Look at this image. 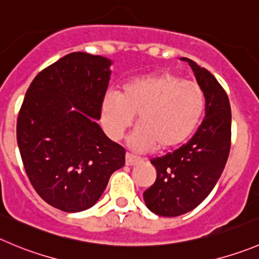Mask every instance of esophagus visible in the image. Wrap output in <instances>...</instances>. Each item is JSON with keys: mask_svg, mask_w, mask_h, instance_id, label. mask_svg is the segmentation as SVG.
<instances>
[{"mask_svg": "<svg viewBox=\"0 0 259 259\" xmlns=\"http://www.w3.org/2000/svg\"><path fill=\"white\" fill-rule=\"evenodd\" d=\"M139 162H140V159L135 157L134 155L125 154V165H127V166H135V165H137Z\"/></svg>", "mask_w": 259, "mask_h": 259, "instance_id": "34e87169", "label": "esophagus"}]
</instances>
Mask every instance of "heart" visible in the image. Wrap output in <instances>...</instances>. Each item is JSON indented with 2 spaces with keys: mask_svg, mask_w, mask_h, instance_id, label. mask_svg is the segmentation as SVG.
I'll use <instances>...</instances> for the list:
<instances>
[{
  "mask_svg": "<svg viewBox=\"0 0 259 259\" xmlns=\"http://www.w3.org/2000/svg\"><path fill=\"white\" fill-rule=\"evenodd\" d=\"M205 94L197 83L170 72L152 73L125 83L122 93L109 90L102 102L100 120L105 134L117 141L137 114L139 127L128 145L134 151L168 150L183 144L205 110Z\"/></svg>",
  "mask_w": 259,
  "mask_h": 259,
  "instance_id": "1",
  "label": "heart"
}]
</instances>
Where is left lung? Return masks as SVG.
<instances>
[{
  "instance_id": "left-lung-1",
  "label": "left lung",
  "mask_w": 259,
  "mask_h": 259,
  "mask_svg": "<svg viewBox=\"0 0 259 259\" xmlns=\"http://www.w3.org/2000/svg\"><path fill=\"white\" fill-rule=\"evenodd\" d=\"M186 60L205 94V118L187 144L151 160L156 181L144 192V199L150 211L165 218L196 208L218 183L230 152L231 109L228 95L210 71Z\"/></svg>"
}]
</instances>
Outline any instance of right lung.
<instances>
[{
  "label": "right lung",
  "instance_id": "add662e5",
  "mask_svg": "<svg viewBox=\"0 0 259 259\" xmlns=\"http://www.w3.org/2000/svg\"><path fill=\"white\" fill-rule=\"evenodd\" d=\"M110 65L102 56L67 54L35 76L19 112L16 137L26 176L47 203L65 212L94 206L124 165V149L97 123Z\"/></svg>",
  "mask_w": 259,
  "mask_h": 259
}]
</instances>
